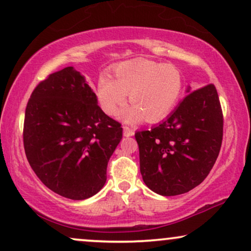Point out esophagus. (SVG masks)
<instances>
[{
  "label": "esophagus",
  "instance_id": "esophagus-1",
  "mask_svg": "<svg viewBox=\"0 0 251 251\" xmlns=\"http://www.w3.org/2000/svg\"><path fill=\"white\" fill-rule=\"evenodd\" d=\"M123 128H124V135H125V137H132V135L134 134V129L129 127V126L125 125Z\"/></svg>",
  "mask_w": 251,
  "mask_h": 251
}]
</instances>
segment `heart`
Returning <instances> with one entry per match:
<instances>
[{
  "instance_id": "b5f03b06",
  "label": "heart",
  "mask_w": 251,
  "mask_h": 251,
  "mask_svg": "<svg viewBox=\"0 0 251 251\" xmlns=\"http://www.w3.org/2000/svg\"><path fill=\"white\" fill-rule=\"evenodd\" d=\"M114 78L102 74L98 79L97 97L105 113L117 116L126 105L127 93L132 106L124 112L128 123L146 119L155 123L171 113L179 101L185 78L176 66L137 58L113 69Z\"/></svg>"
}]
</instances>
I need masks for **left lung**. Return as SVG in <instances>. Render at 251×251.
<instances>
[{
  "label": "left lung",
  "mask_w": 251,
  "mask_h": 251,
  "mask_svg": "<svg viewBox=\"0 0 251 251\" xmlns=\"http://www.w3.org/2000/svg\"><path fill=\"white\" fill-rule=\"evenodd\" d=\"M189 92L165 122L139 131L140 173L151 191L183 194L207 177L223 137V114L214 84Z\"/></svg>",
  "instance_id": "obj_1"
}]
</instances>
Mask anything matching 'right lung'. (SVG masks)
<instances>
[{"instance_id":"right-lung-1","label":"right lung","mask_w":251,"mask_h":251,"mask_svg":"<svg viewBox=\"0 0 251 251\" xmlns=\"http://www.w3.org/2000/svg\"><path fill=\"white\" fill-rule=\"evenodd\" d=\"M122 138V124L102 112L96 93L72 66L42 80L26 104V159L48 188L71 200L100 191Z\"/></svg>"}]
</instances>
